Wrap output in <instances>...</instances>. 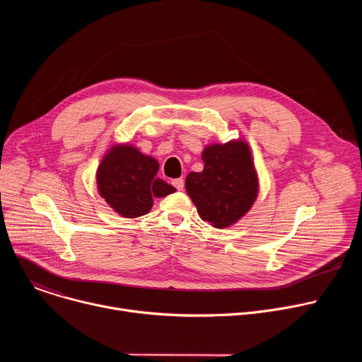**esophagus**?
I'll use <instances>...</instances> for the list:
<instances>
[{
    "mask_svg": "<svg viewBox=\"0 0 362 362\" xmlns=\"http://www.w3.org/2000/svg\"><path fill=\"white\" fill-rule=\"evenodd\" d=\"M172 183H173V186H175L177 190H183V187H185V180H183L182 177L175 179Z\"/></svg>",
    "mask_w": 362,
    "mask_h": 362,
    "instance_id": "1",
    "label": "esophagus"
}]
</instances>
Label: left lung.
<instances>
[{"label": "left lung", "instance_id": "8db88e82", "mask_svg": "<svg viewBox=\"0 0 362 362\" xmlns=\"http://www.w3.org/2000/svg\"><path fill=\"white\" fill-rule=\"evenodd\" d=\"M202 172H190L186 192L197 214L218 229L236 223L246 215L259 192L252 153L245 140L206 146Z\"/></svg>", "mask_w": 362, "mask_h": 362}]
</instances>
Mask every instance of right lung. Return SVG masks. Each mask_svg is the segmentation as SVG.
I'll use <instances>...</instances> for the list:
<instances>
[{"label": "right lung", "instance_id": "obj_1", "mask_svg": "<svg viewBox=\"0 0 362 362\" xmlns=\"http://www.w3.org/2000/svg\"><path fill=\"white\" fill-rule=\"evenodd\" d=\"M158 160L132 144H116L97 168L100 196L123 218H139L150 212L154 197H165L176 189L158 177Z\"/></svg>", "mask_w": 362, "mask_h": 362}]
</instances>
